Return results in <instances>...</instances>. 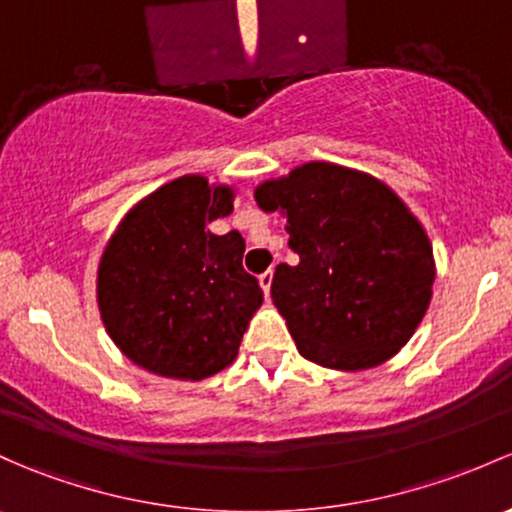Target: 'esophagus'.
<instances>
[{"mask_svg":"<svg viewBox=\"0 0 512 512\" xmlns=\"http://www.w3.org/2000/svg\"><path fill=\"white\" fill-rule=\"evenodd\" d=\"M272 279H274V272L272 270H267V272L260 274V287H262V292H265V297H270Z\"/></svg>","mask_w":512,"mask_h":512,"instance_id":"obj_1","label":"esophagus"}]
</instances>
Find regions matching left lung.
Returning <instances> with one entry per match:
<instances>
[{"label": "left lung", "mask_w": 512, "mask_h": 512, "mask_svg": "<svg viewBox=\"0 0 512 512\" xmlns=\"http://www.w3.org/2000/svg\"><path fill=\"white\" fill-rule=\"evenodd\" d=\"M255 201L287 218L299 255L272 279L297 351L343 373L397 355L422 324L437 277L427 230L405 201L375 176L331 161L262 181Z\"/></svg>", "instance_id": "obj_1"}]
</instances>
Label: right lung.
<instances>
[{
  "instance_id": "1",
  "label": "right lung",
  "mask_w": 512,
  "mask_h": 512,
  "mask_svg": "<svg viewBox=\"0 0 512 512\" xmlns=\"http://www.w3.org/2000/svg\"><path fill=\"white\" fill-rule=\"evenodd\" d=\"M235 188L186 174L129 208L98 265V309L107 336L139 368L203 380L228 368L262 306L242 270L238 230L208 223L233 213Z\"/></svg>"
}]
</instances>
